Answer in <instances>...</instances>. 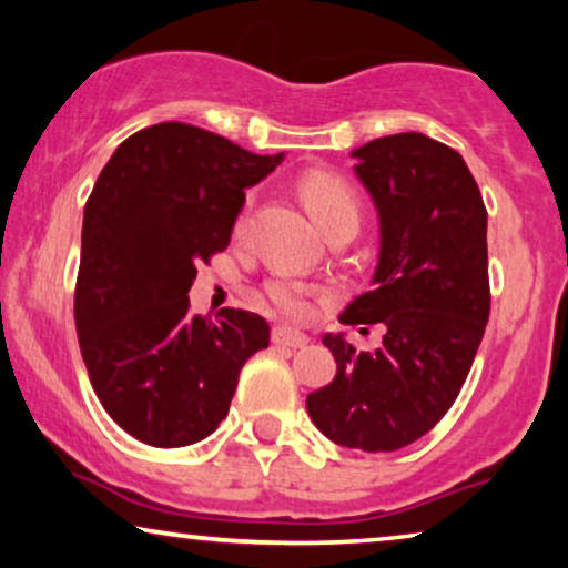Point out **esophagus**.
<instances>
[{
	"label": "esophagus",
	"instance_id": "34e87169",
	"mask_svg": "<svg viewBox=\"0 0 568 568\" xmlns=\"http://www.w3.org/2000/svg\"><path fill=\"white\" fill-rule=\"evenodd\" d=\"M271 341H274L276 346H286V348H305L307 346L305 333L284 328V325H276V328L271 331Z\"/></svg>",
	"mask_w": 568,
	"mask_h": 568
}]
</instances>
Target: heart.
Returning <instances> with one entry per match:
<instances>
[{
	"label": "heart",
	"mask_w": 568,
	"mask_h": 568,
	"mask_svg": "<svg viewBox=\"0 0 568 568\" xmlns=\"http://www.w3.org/2000/svg\"><path fill=\"white\" fill-rule=\"evenodd\" d=\"M300 199L323 232L338 222L359 224V196L352 183L328 170H310L300 178ZM268 300L274 302L278 313L290 317H305L307 302L302 297L300 286L290 278H274L268 284Z\"/></svg>",
	"instance_id": "heart-1"
}]
</instances>
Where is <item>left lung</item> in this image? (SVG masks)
Masks as SVG:
<instances>
[{
    "instance_id": "obj_1",
    "label": "left lung",
    "mask_w": 568,
    "mask_h": 568,
    "mask_svg": "<svg viewBox=\"0 0 568 568\" xmlns=\"http://www.w3.org/2000/svg\"><path fill=\"white\" fill-rule=\"evenodd\" d=\"M354 158L383 243L375 286L338 321L385 333L375 352L323 338L336 377L307 395V414L336 445L395 453L437 426L476 359L491 310L486 206L460 154L416 131L372 139Z\"/></svg>"
}]
</instances>
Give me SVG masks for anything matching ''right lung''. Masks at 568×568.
Returning a JSON list of instances; mask_svg holds the SVG:
<instances>
[{
	"instance_id": "add662e5",
	"label": "right lung",
	"mask_w": 568,
	"mask_h": 568,
	"mask_svg": "<svg viewBox=\"0 0 568 568\" xmlns=\"http://www.w3.org/2000/svg\"><path fill=\"white\" fill-rule=\"evenodd\" d=\"M278 162L168 121L131 134L98 175L84 204L77 338L108 416L144 445L209 437L243 364L268 346L261 315H191L189 290L201 263L230 245L247 185Z\"/></svg>"
}]
</instances>
